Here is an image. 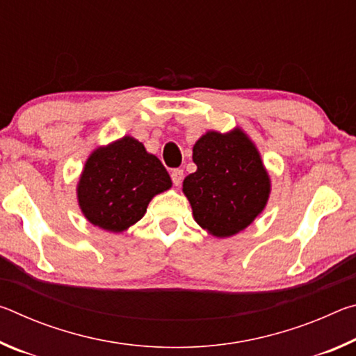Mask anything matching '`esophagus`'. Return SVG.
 I'll return each instance as SVG.
<instances>
[{
	"label": "esophagus",
	"mask_w": 356,
	"mask_h": 356,
	"mask_svg": "<svg viewBox=\"0 0 356 356\" xmlns=\"http://www.w3.org/2000/svg\"><path fill=\"white\" fill-rule=\"evenodd\" d=\"M171 179H172V184L179 186L182 184V179H184V170H172L171 171Z\"/></svg>",
	"instance_id": "34e87169"
}]
</instances>
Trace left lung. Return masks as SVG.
<instances>
[{
  "instance_id": "1",
  "label": "left lung",
  "mask_w": 356,
  "mask_h": 356,
  "mask_svg": "<svg viewBox=\"0 0 356 356\" xmlns=\"http://www.w3.org/2000/svg\"><path fill=\"white\" fill-rule=\"evenodd\" d=\"M197 170L184 180L193 218L215 237H231L262 213L272 191L267 168L256 144L236 127L209 130L193 146Z\"/></svg>"
}]
</instances>
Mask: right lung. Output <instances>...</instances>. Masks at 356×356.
<instances>
[{
    "label": "right lung",
    "instance_id": "1",
    "mask_svg": "<svg viewBox=\"0 0 356 356\" xmlns=\"http://www.w3.org/2000/svg\"><path fill=\"white\" fill-rule=\"evenodd\" d=\"M171 185L161 161L127 135L92 150L78 179L76 200L91 225L118 234L140 221L152 197Z\"/></svg>",
    "mask_w": 356,
    "mask_h": 356
}]
</instances>
